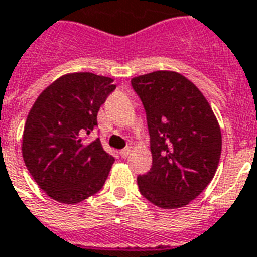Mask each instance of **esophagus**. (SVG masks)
<instances>
[{
  "label": "esophagus",
  "instance_id": "obj_1",
  "mask_svg": "<svg viewBox=\"0 0 257 257\" xmlns=\"http://www.w3.org/2000/svg\"><path fill=\"white\" fill-rule=\"evenodd\" d=\"M131 152H132L131 147H126V148H124V150L120 151V155L122 156V158H128L129 155H131Z\"/></svg>",
  "mask_w": 257,
  "mask_h": 257
}]
</instances>
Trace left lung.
<instances>
[{
  "mask_svg": "<svg viewBox=\"0 0 257 257\" xmlns=\"http://www.w3.org/2000/svg\"><path fill=\"white\" fill-rule=\"evenodd\" d=\"M151 137L152 167L137 176L144 198L162 209L189 205L206 189L220 163L222 136L201 90L176 71L132 78Z\"/></svg>",
  "mask_w": 257,
  "mask_h": 257,
  "instance_id": "1",
  "label": "left lung"
}]
</instances>
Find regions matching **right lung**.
Masks as SVG:
<instances>
[{"label":"right lung","mask_w":257,"mask_h":257,"mask_svg":"<svg viewBox=\"0 0 257 257\" xmlns=\"http://www.w3.org/2000/svg\"><path fill=\"white\" fill-rule=\"evenodd\" d=\"M114 89L109 76L70 72L36 98L25 121L21 151L29 174L50 198L74 205L102 189L114 158L99 139L87 142V135Z\"/></svg>","instance_id":"add662e5"}]
</instances>
